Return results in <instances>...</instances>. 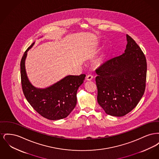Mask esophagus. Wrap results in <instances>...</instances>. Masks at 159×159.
<instances>
[{"mask_svg": "<svg viewBox=\"0 0 159 159\" xmlns=\"http://www.w3.org/2000/svg\"><path fill=\"white\" fill-rule=\"evenodd\" d=\"M93 79V76L92 75H88L86 76V80L88 81H91V80H92Z\"/></svg>", "mask_w": 159, "mask_h": 159, "instance_id": "34e87169", "label": "esophagus"}]
</instances>
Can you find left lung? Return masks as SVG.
<instances>
[{
    "mask_svg": "<svg viewBox=\"0 0 159 159\" xmlns=\"http://www.w3.org/2000/svg\"><path fill=\"white\" fill-rule=\"evenodd\" d=\"M125 53L96 70L97 101L106 113L121 117L131 111L144 95L147 61L135 41L126 34Z\"/></svg>",
    "mask_w": 159,
    "mask_h": 159,
    "instance_id": "left-lung-1",
    "label": "left lung"
}]
</instances>
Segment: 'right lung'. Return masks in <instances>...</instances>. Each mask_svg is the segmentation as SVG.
<instances>
[{
	"label": "right lung",
	"mask_w": 159,
	"mask_h": 159,
	"mask_svg": "<svg viewBox=\"0 0 159 159\" xmlns=\"http://www.w3.org/2000/svg\"><path fill=\"white\" fill-rule=\"evenodd\" d=\"M29 47L21 61V79L24 95L31 107L46 119L57 120L68 116L77 104V91L86 75H69L46 88H38L30 82L27 76L25 61Z\"/></svg>",
	"instance_id": "right-lung-1"
}]
</instances>
